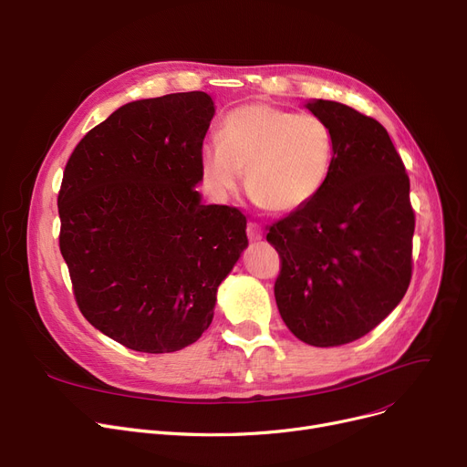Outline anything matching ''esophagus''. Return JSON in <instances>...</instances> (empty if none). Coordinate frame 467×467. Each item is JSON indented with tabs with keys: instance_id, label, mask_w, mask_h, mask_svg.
<instances>
[{
	"instance_id": "34e87169",
	"label": "esophagus",
	"mask_w": 467,
	"mask_h": 467,
	"mask_svg": "<svg viewBox=\"0 0 467 467\" xmlns=\"http://www.w3.org/2000/svg\"><path fill=\"white\" fill-rule=\"evenodd\" d=\"M246 235H249L251 241H260L262 239V226L256 223H249L246 226Z\"/></svg>"
}]
</instances>
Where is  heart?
Returning <instances> with one entry per match:
<instances>
[{
    "label": "heart",
    "mask_w": 467,
    "mask_h": 467,
    "mask_svg": "<svg viewBox=\"0 0 467 467\" xmlns=\"http://www.w3.org/2000/svg\"><path fill=\"white\" fill-rule=\"evenodd\" d=\"M334 131L315 113H292L265 103L241 105L221 126L218 141L202 149V175L214 196L244 188L260 207L296 213L324 190L334 170Z\"/></svg>",
    "instance_id": "1"
}]
</instances>
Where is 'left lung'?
Masks as SVG:
<instances>
[{
	"instance_id": "obj_1",
	"label": "left lung",
	"mask_w": 467,
	"mask_h": 467,
	"mask_svg": "<svg viewBox=\"0 0 467 467\" xmlns=\"http://www.w3.org/2000/svg\"><path fill=\"white\" fill-rule=\"evenodd\" d=\"M307 109L334 131V170L307 207L267 226L265 239L281 258L275 299L288 330L307 345L337 347L369 334L405 296L415 211L382 124L337 101Z\"/></svg>"
}]
</instances>
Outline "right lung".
<instances>
[{
    "instance_id": "right-lung-1",
    "label": "right lung",
    "mask_w": 467,
    "mask_h": 467,
    "mask_svg": "<svg viewBox=\"0 0 467 467\" xmlns=\"http://www.w3.org/2000/svg\"><path fill=\"white\" fill-rule=\"evenodd\" d=\"M213 115L205 92L131 101L66 163L60 253L75 301L101 334L137 352L198 341L249 243L244 214L203 205L194 188Z\"/></svg>"
}]
</instances>
